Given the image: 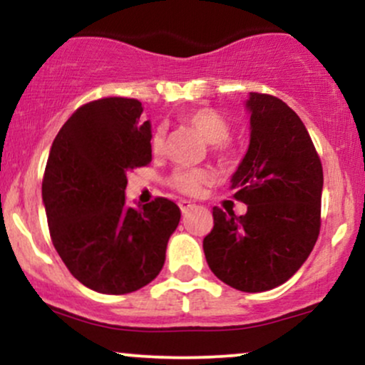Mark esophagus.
I'll return each instance as SVG.
<instances>
[{"instance_id":"obj_1","label":"esophagus","mask_w":365,"mask_h":365,"mask_svg":"<svg viewBox=\"0 0 365 365\" xmlns=\"http://www.w3.org/2000/svg\"><path fill=\"white\" fill-rule=\"evenodd\" d=\"M178 206H180V209H182V212H183V215H187V212L190 211V209H194L195 204H192L190 200H185V199H183V200H180V202H178Z\"/></svg>"}]
</instances>
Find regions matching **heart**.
Masks as SVG:
<instances>
[{"instance_id":"b5f03b06","label":"heart","mask_w":365,"mask_h":365,"mask_svg":"<svg viewBox=\"0 0 365 365\" xmlns=\"http://www.w3.org/2000/svg\"><path fill=\"white\" fill-rule=\"evenodd\" d=\"M183 120L192 128H195L199 135L207 144H211L216 153H228L230 148L226 144V139L230 135V123L225 116H221L215 110H209V108H200V110L188 113ZM163 145H165V132H163V128H158L150 137V149L154 154H159L163 150ZM209 178H211V175L206 170H177L171 175L170 183L171 187L183 192V194H195L199 187Z\"/></svg>"}]
</instances>
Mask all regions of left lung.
<instances>
[{
    "mask_svg": "<svg viewBox=\"0 0 365 365\" xmlns=\"http://www.w3.org/2000/svg\"><path fill=\"white\" fill-rule=\"evenodd\" d=\"M250 139L230 188L247 204L244 216L212 207L204 238L206 261L240 292H266L292 278L319 237L322 166L307 128L274 96L250 92Z\"/></svg>",
    "mask_w": 365,
    "mask_h": 365,
    "instance_id": "left-lung-1",
    "label": "left lung"
}]
</instances>
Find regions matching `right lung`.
Returning a JSON list of instances; mask_svg holds the SVG:
<instances>
[{
    "label": "right lung",
    "instance_id": "add662e5",
    "mask_svg": "<svg viewBox=\"0 0 365 365\" xmlns=\"http://www.w3.org/2000/svg\"><path fill=\"white\" fill-rule=\"evenodd\" d=\"M140 101L104 98L66 120L46 165L43 204L56 252L91 290L123 295L153 282L165 266L180 209L158 197L132 207L127 173L153 158L150 121Z\"/></svg>",
    "mask_w": 365,
    "mask_h": 365
}]
</instances>
